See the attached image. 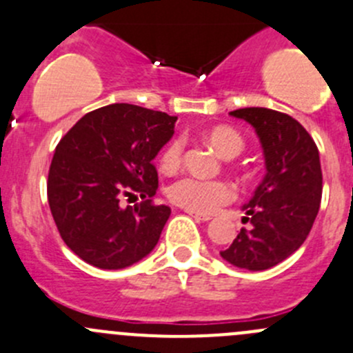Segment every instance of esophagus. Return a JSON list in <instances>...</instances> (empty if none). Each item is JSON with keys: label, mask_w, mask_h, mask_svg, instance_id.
I'll return each instance as SVG.
<instances>
[{"label": "esophagus", "mask_w": 353, "mask_h": 353, "mask_svg": "<svg viewBox=\"0 0 353 353\" xmlns=\"http://www.w3.org/2000/svg\"><path fill=\"white\" fill-rule=\"evenodd\" d=\"M188 214L191 215V217H194L196 219V221H203V222H207V221H210V215H201V214H196V212H190V210H186Z\"/></svg>", "instance_id": "obj_1"}]
</instances>
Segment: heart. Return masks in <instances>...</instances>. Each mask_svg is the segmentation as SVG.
<instances>
[{
	"label": "heart",
	"mask_w": 353,
	"mask_h": 353,
	"mask_svg": "<svg viewBox=\"0 0 353 353\" xmlns=\"http://www.w3.org/2000/svg\"><path fill=\"white\" fill-rule=\"evenodd\" d=\"M208 143L215 148V152L224 159H232L239 155L245 146L241 136L229 128H215L207 134ZM184 155V141L181 138L174 139L163 150L160 165L163 170L170 172L176 170L183 162ZM167 196L172 203L186 208L196 214H214L219 208L234 198V188L225 181H212L201 179L194 176H184L181 179L174 181L167 190Z\"/></svg>",
	"instance_id": "obj_1"
}]
</instances>
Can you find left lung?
<instances>
[{
  "label": "left lung",
  "mask_w": 353,
  "mask_h": 353,
  "mask_svg": "<svg viewBox=\"0 0 353 353\" xmlns=\"http://www.w3.org/2000/svg\"><path fill=\"white\" fill-rule=\"evenodd\" d=\"M253 125L268 174L243 207V228L221 256L236 268L265 271L295 253L309 236L323 196L319 150L299 121L271 108L229 112Z\"/></svg>",
  "instance_id": "1"
}]
</instances>
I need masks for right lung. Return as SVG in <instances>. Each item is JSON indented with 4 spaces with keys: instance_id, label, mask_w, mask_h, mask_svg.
Wrapping results in <instances>:
<instances>
[{
    "instance_id": "add662e5",
    "label": "right lung",
    "mask_w": 353,
    "mask_h": 353,
    "mask_svg": "<svg viewBox=\"0 0 353 353\" xmlns=\"http://www.w3.org/2000/svg\"><path fill=\"white\" fill-rule=\"evenodd\" d=\"M177 117L129 103L85 114L60 139L48 174V203L65 245L100 269H124L159 243L170 215L155 205L153 159L172 138ZM141 204L122 209L124 196Z\"/></svg>"
}]
</instances>
